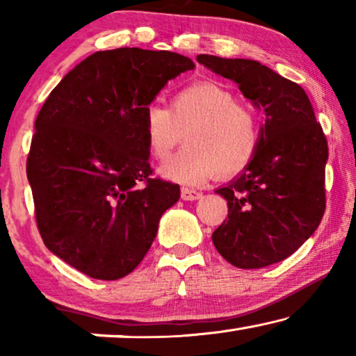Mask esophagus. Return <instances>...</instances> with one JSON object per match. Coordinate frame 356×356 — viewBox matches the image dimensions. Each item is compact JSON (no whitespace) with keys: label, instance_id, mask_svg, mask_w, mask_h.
<instances>
[{"label":"esophagus","instance_id":"obj_1","mask_svg":"<svg viewBox=\"0 0 356 356\" xmlns=\"http://www.w3.org/2000/svg\"><path fill=\"white\" fill-rule=\"evenodd\" d=\"M202 196L201 191H197V189H191V188H183L181 189V197L184 201H196Z\"/></svg>","mask_w":356,"mask_h":356}]
</instances>
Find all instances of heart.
Listing matches in <instances>:
<instances>
[{"mask_svg": "<svg viewBox=\"0 0 356 356\" xmlns=\"http://www.w3.org/2000/svg\"><path fill=\"white\" fill-rule=\"evenodd\" d=\"M186 133L188 145L160 168L163 178L197 186L217 172L233 175L248 167L259 147V121L250 106L217 82L179 89L172 104L145 108L144 136L154 159H168Z\"/></svg>", "mask_w": 356, "mask_h": 356, "instance_id": "obj_1", "label": "heart"}]
</instances>
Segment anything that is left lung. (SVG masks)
Wrapping results in <instances>:
<instances>
[{
	"mask_svg": "<svg viewBox=\"0 0 356 356\" xmlns=\"http://www.w3.org/2000/svg\"><path fill=\"white\" fill-rule=\"evenodd\" d=\"M197 61L236 82L264 110L261 140L250 165L217 194L228 217L212 233L213 246L240 269H261L298 250L325 211L327 140L306 92L252 60L197 55Z\"/></svg>",
	"mask_w": 356,
	"mask_h": 356,
	"instance_id": "1",
	"label": "left lung"
}]
</instances>
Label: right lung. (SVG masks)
<instances>
[{"label": "right lung", "instance_id": "right-lung-1", "mask_svg": "<svg viewBox=\"0 0 356 356\" xmlns=\"http://www.w3.org/2000/svg\"><path fill=\"white\" fill-rule=\"evenodd\" d=\"M194 70L173 51H95L63 77L38 111L27 157L37 227L53 254L116 280L144 259L179 186L150 178L145 108Z\"/></svg>", "mask_w": 356, "mask_h": 356}]
</instances>
